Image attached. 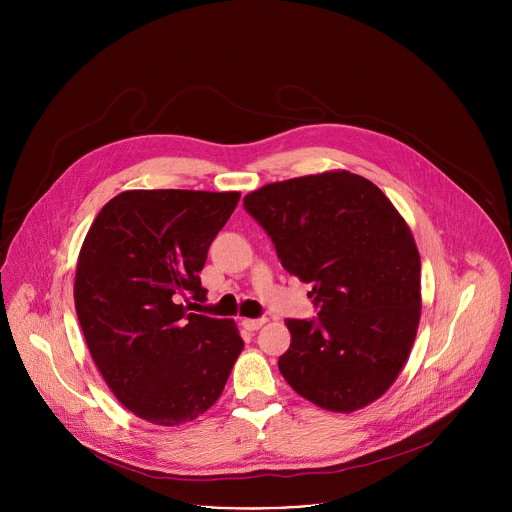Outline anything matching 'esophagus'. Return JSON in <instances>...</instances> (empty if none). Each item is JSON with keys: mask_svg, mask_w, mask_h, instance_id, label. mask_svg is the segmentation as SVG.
Masks as SVG:
<instances>
[{"mask_svg": "<svg viewBox=\"0 0 512 512\" xmlns=\"http://www.w3.org/2000/svg\"><path fill=\"white\" fill-rule=\"evenodd\" d=\"M265 322H267L265 318H245V320H243V326H245L247 330L255 332V330H259Z\"/></svg>", "mask_w": 512, "mask_h": 512, "instance_id": "obj_1", "label": "esophagus"}]
</instances>
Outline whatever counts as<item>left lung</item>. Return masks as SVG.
Returning a JSON list of instances; mask_svg holds the SVG:
<instances>
[{"label": "left lung", "mask_w": 512, "mask_h": 512, "mask_svg": "<svg viewBox=\"0 0 512 512\" xmlns=\"http://www.w3.org/2000/svg\"><path fill=\"white\" fill-rule=\"evenodd\" d=\"M289 275L312 283L318 318L285 320L279 371L322 409L350 413L399 377L421 316L413 235L371 180L340 172L267 184L243 200Z\"/></svg>", "instance_id": "1"}]
</instances>
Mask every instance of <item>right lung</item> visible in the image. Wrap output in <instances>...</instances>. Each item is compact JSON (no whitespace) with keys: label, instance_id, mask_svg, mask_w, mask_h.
Masks as SVG:
<instances>
[{"label":"right lung","instance_id":"add662e5","mask_svg":"<svg viewBox=\"0 0 512 512\" xmlns=\"http://www.w3.org/2000/svg\"><path fill=\"white\" fill-rule=\"evenodd\" d=\"M239 192L127 190L91 225L75 306L113 395L156 425L196 419L221 397L243 338L233 320L188 312L202 300L208 247Z\"/></svg>","mask_w":512,"mask_h":512}]
</instances>
